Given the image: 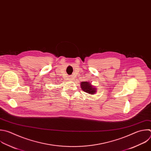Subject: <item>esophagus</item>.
<instances>
[{
    "label": "esophagus",
    "mask_w": 151,
    "mask_h": 151,
    "mask_svg": "<svg viewBox=\"0 0 151 151\" xmlns=\"http://www.w3.org/2000/svg\"><path fill=\"white\" fill-rule=\"evenodd\" d=\"M70 80H72V78H70Z\"/></svg>",
    "instance_id": "34e87169"
}]
</instances>
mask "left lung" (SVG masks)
Returning <instances> with one entry per match:
<instances>
[{
	"label": "left lung",
	"instance_id": "8db88e82",
	"mask_svg": "<svg viewBox=\"0 0 151 151\" xmlns=\"http://www.w3.org/2000/svg\"><path fill=\"white\" fill-rule=\"evenodd\" d=\"M81 88L85 92L93 95L96 92V88L92 86L89 82H82L81 83Z\"/></svg>",
	"mask_w": 151,
	"mask_h": 151
}]
</instances>
